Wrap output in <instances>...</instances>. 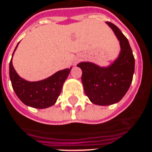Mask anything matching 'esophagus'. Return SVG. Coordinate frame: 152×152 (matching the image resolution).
I'll return each instance as SVG.
<instances>
[{"instance_id": "34e87169", "label": "esophagus", "mask_w": 152, "mask_h": 152, "mask_svg": "<svg viewBox=\"0 0 152 152\" xmlns=\"http://www.w3.org/2000/svg\"><path fill=\"white\" fill-rule=\"evenodd\" d=\"M81 60V57H76V59H75V64H76L77 62H79Z\"/></svg>"}]
</instances>
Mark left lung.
<instances>
[{"instance_id": "left-lung-1", "label": "left lung", "mask_w": 152, "mask_h": 152, "mask_svg": "<svg viewBox=\"0 0 152 152\" xmlns=\"http://www.w3.org/2000/svg\"><path fill=\"white\" fill-rule=\"evenodd\" d=\"M113 31L121 45L117 59L107 67H101L90 62H82V82L84 92L95 105L108 106L119 102L129 89L134 73L135 61L128 39L111 22H106Z\"/></svg>"}]
</instances>
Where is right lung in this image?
Masks as SVG:
<instances>
[{"label":"right lung","instance_id":"add662e5","mask_svg":"<svg viewBox=\"0 0 152 152\" xmlns=\"http://www.w3.org/2000/svg\"><path fill=\"white\" fill-rule=\"evenodd\" d=\"M70 69L71 68L59 70L54 75L41 81L28 82L17 74L11 59L9 64V77L15 94L25 105L42 109L51 107L56 103Z\"/></svg>","mask_w":152,"mask_h":152}]
</instances>
